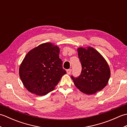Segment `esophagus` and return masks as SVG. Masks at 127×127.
Returning a JSON list of instances; mask_svg holds the SVG:
<instances>
[{
    "mask_svg": "<svg viewBox=\"0 0 127 127\" xmlns=\"http://www.w3.org/2000/svg\"><path fill=\"white\" fill-rule=\"evenodd\" d=\"M71 71H72V70L71 69H69L68 70H66V72L68 74H70Z\"/></svg>",
    "mask_w": 127,
    "mask_h": 127,
    "instance_id": "1",
    "label": "esophagus"
}]
</instances>
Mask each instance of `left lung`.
I'll return each instance as SVG.
<instances>
[{
  "mask_svg": "<svg viewBox=\"0 0 127 127\" xmlns=\"http://www.w3.org/2000/svg\"><path fill=\"white\" fill-rule=\"evenodd\" d=\"M77 52L82 70L77 77L71 76L75 85L85 94H93L100 91L106 86L110 77L106 61L92 47H80Z\"/></svg>",
  "mask_w": 127,
  "mask_h": 127,
  "instance_id": "left-lung-1",
  "label": "left lung"
}]
</instances>
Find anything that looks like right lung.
<instances>
[{
	"mask_svg": "<svg viewBox=\"0 0 127 127\" xmlns=\"http://www.w3.org/2000/svg\"><path fill=\"white\" fill-rule=\"evenodd\" d=\"M59 55L58 47L50 42L40 45L27 54L20 66L19 74L28 91L44 95L54 90L66 73Z\"/></svg>",
	"mask_w": 127,
	"mask_h": 127,
	"instance_id": "1",
	"label": "right lung"
}]
</instances>
